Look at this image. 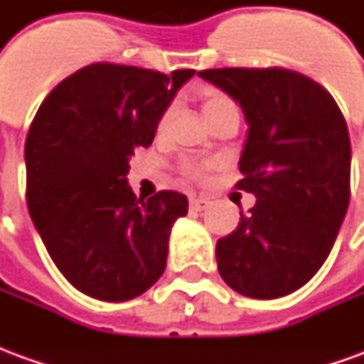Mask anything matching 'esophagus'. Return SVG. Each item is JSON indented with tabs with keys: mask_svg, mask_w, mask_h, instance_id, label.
<instances>
[{
	"mask_svg": "<svg viewBox=\"0 0 364 364\" xmlns=\"http://www.w3.org/2000/svg\"><path fill=\"white\" fill-rule=\"evenodd\" d=\"M189 205H191V208H193V210L200 213V210H205L206 206L210 205V200H208V198H205V197H191Z\"/></svg>",
	"mask_w": 364,
	"mask_h": 364,
	"instance_id": "obj_1",
	"label": "esophagus"
}]
</instances>
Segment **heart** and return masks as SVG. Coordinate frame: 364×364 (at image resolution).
<instances>
[{"instance_id": "heart-1", "label": "heart", "mask_w": 364, "mask_h": 364, "mask_svg": "<svg viewBox=\"0 0 364 364\" xmlns=\"http://www.w3.org/2000/svg\"><path fill=\"white\" fill-rule=\"evenodd\" d=\"M200 109L205 114L206 122H213L214 119H218L224 112L236 109V105L232 103V99L228 95H224L220 91H205L203 99H200ZM167 119H169V111L161 117L159 127H166ZM205 171V167L198 166V164H183V173L191 175V177H200Z\"/></svg>"}]
</instances>
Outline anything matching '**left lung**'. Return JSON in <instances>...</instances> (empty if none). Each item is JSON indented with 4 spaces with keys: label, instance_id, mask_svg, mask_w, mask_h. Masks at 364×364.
Returning <instances> with one entry per match:
<instances>
[{
    "label": "left lung",
    "instance_id": "obj_1",
    "mask_svg": "<svg viewBox=\"0 0 364 364\" xmlns=\"http://www.w3.org/2000/svg\"><path fill=\"white\" fill-rule=\"evenodd\" d=\"M198 75L240 103L250 127L237 189L257 200L216 242L220 277L244 296H287L328 259L347 213V122L333 97L298 72L222 68Z\"/></svg>",
    "mask_w": 364,
    "mask_h": 364
}]
</instances>
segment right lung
Wrapping results in <instances>:
<instances>
[{
    "label": "right lung",
    "instance_id": "obj_1",
    "mask_svg": "<svg viewBox=\"0 0 364 364\" xmlns=\"http://www.w3.org/2000/svg\"><path fill=\"white\" fill-rule=\"evenodd\" d=\"M193 75L101 62L38 107L25 142L28 214L60 273L87 296L124 302L166 271L169 234L189 200L177 191L136 198L128 161Z\"/></svg>",
    "mask_w": 364,
    "mask_h": 364
}]
</instances>
